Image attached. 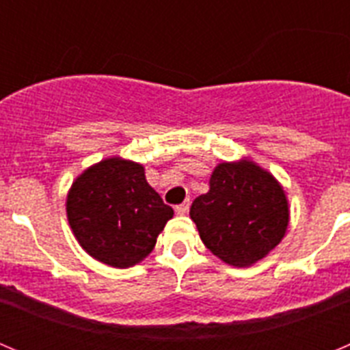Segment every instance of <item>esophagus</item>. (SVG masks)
Instances as JSON below:
<instances>
[{
	"label": "esophagus",
	"mask_w": 350,
	"mask_h": 350,
	"mask_svg": "<svg viewBox=\"0 0 350 350\" xmlns=\"http://www.w3.org/2000/svg\"><path fill=\"white\" fill-rule=\"evenodd\" d=\"M175 212H177L178 215H185V213L189 212V202H184L180 203V205L175 206Z\"/></svg>",
	"instance_id": "obj_1"
}]
</instances>
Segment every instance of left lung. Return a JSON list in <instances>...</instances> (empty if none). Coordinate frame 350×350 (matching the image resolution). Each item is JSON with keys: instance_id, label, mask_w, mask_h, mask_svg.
Here are the masks:
<instances>
[{"instance_id": "left-lung-1", "label": "left lung", "mask_w": 350, "mask_h": 350, "mask_svg": "<svg viewBox=\"0 0 350 350\" xmlns=\"http://www.w3.org/2000/svg\"><path fill=\"white\" fill-rule=\"evenodd\" d=\"M189 215L206 249L242 268L279 245L289 224V205L271 173L242 159L215 166L210 191L194 200Z\"/></svg>"}]
</instances>
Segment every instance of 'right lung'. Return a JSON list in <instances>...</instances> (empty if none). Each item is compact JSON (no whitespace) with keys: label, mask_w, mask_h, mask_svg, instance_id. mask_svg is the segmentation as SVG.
<instances>
[{"label":"right lung","mask_w":350,"mask_h":350,"mask_svg":"<svg viewBox=\"0 0 350 350\" xmlns=\"http://www.w3.org/2000/svg\"><path fill=\"white\" fill-rule=\"evenodd\" d=\"M66 213L89 256L108 267L129 268L152 252L173 208L148 185L144 166L108 157L75 178Z\"/></svg>","instance_id":"right-lung-1"}]
</instances>
